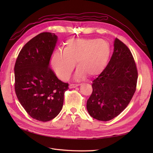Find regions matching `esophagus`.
I'll list each match as a JSON object with an SVG mask.
<instances>
[{
  "instance_id": "esophagus-1",
  "label": "esophagus",
  "mask_w": 153,
  "mask_h": 153,
  "mask_svg": "<svg viewBox=\"0 0 153 153\" xmlns=\"http://www.w3.org/2000/svg\"><path fill=\"white\" fill-rule=\"evenodd\" d=\"M80 85V84H70V85H69V88H70V89H72V88L76 87L78 86H79Z\"/></svg>"
}]
</instances>
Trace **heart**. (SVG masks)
Here are the masks:
<instances>
[{
	"mask_svg": "<svg viewBox=\"0 0 153 153\" xmlns=\"http://www.w3.org/2000/svg\"><path fill=\"white\" fill-rule=\"evenodd\" d=\"M110 55L108 43L103 39H70L64 51L54 52L52 66L55 73L63 80L70 78L77 62L76 77L99 75L107 64Z\"/></svg>",
	"mask_w": 153,
	"mask_h": 153,
	"instance_id": "1",
	"label": "heart"
}]
</instances>
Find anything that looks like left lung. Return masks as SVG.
Listing matches in <instances>:
<instances>
[{
    "mask_svg": "<svg viewBox=\"0 0 153 153\" xmlns=\"http://www.w3.org/2000/svg\"><path fill=\"white\" fill-rule=\"evenodd\" d=\"M138 71L130 50L115 38L114 50L104 70L92 81V92L87 101L92 117L108 121L127 107L137 88Z\"/></svg>",
    "mask_w": 153,
    "mask_h": 153,
    "instance_id": "left-lung-1",
    "label": "left lung"
}]
</instances>
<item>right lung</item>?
<instances>
[{
    "instance_id": "right-lung-1",
    "label": "right lung",
    "mask_w": 153,
    "mask_h": 153,
    "mask_svg": "<svg viewBox=\"0 0 153 153\" xmlns=\"http://www.w3.org/2000/svg\"><path fill=\"white\" fill-rule=\"evenodd\" d=\"M57 36L42 32L28 41L15 65V90L18 101L31 117L42 122L61 112L68 83L59 80L49 62Z\"/></svg>"
}]
</instances>
